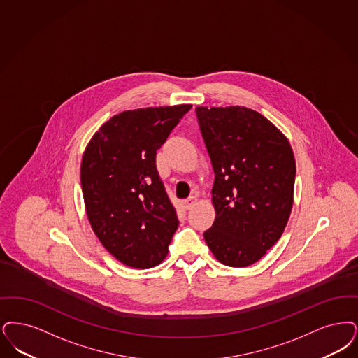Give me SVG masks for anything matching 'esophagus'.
<instances>
[{
	"instance_id": "obj_1",
	"label": "esophagus",
	"mask_w": 358,
	"mask_h": 358,
	"mask_svg": "<svg viewBox=\"0 0 358 358\" xmlns=\"http://www.w3.org/2000/svg\"><path fill=\"white\" fill-rule=\"evenodd\" d=\"M196 202H197V197L192 196V197H189V199H186L184 201V208H185L186 210H189V209H192L196 205Z\"/></svg>"
}]
</instances>
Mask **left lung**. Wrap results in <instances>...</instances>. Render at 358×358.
<instances>
[{"label": "left lung", "instance_id": "8db88e82", "mask_svg": "<svg viewBox=\"0 0 358 358\" xmlns=\"http://www.w3.org/2000/svg\"><path fill=\"white\" fill-rule=\"evenodd\" d=\"M215 171V218L203 238L227 266H249L277 243L293 206L296 161L285 136L245 106L196 108Z\"/></svg>", "mask_w": 358, "mask_h": 358}]
</instances>
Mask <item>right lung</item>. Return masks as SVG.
<instances>
[{"label":"right lung","instance_id":"obj_1","mask_svg":"<svg viewBox=\"0 0 358 358\" xmlns=\"http://www.w3.org/2000/svg\"><path fill=\"white\" fill-rule=\"evenodd\" d=\"M190 108L184 103L122 112L86 146L80 172L86 215L103 248L130 268L161 264L178 228L156 155Z\"/></svg>","mask_w":358,"mask_h":358}]
</instances>
